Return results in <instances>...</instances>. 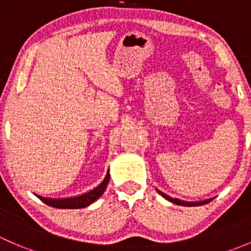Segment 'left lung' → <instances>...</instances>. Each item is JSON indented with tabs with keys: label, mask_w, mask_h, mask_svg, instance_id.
<instances>
[{
	"label": "left lung",
	"mask_w": 251,
	"mask_h": 251,
	"mask_svg": "<svg viewBox=\"0 0 251 251\" xmlns=\"http://www.w3.org/2000/svg\"><path fill=\"white\" fill-rule=\"evenodd\" d=\"M159 194H161V196H163L164 198L168 199V201H171V203L177 204V205H182V206H199V205L207 204V203H209V201H212V199H206V201H197V203H189V201H179V199H176V198H171V197H169V196H166V194H164L163 192H159Z\"/></svg>",
	"instance_id": "left-lung-1"
}]
</instances>
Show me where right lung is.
Here are the masks:
<instances>
[{"mask_svg":"<svg viewBox=\"0 0 251 251\" xmlns=\"http://www.w3.org/2000/svg\"><path fill=\"white\" fill-rule=\"evenodd\" d=\"M110 175L109 171L107 173V176L103 179L102 183L98 187H96L92 191L87 192V193L82 194V196L74 197V198H67V199H48L39 197L40 201H44L45 204L50 205L53 207H59V209H81V207L88 206L91 203L97 201L103 193H104L105 188H107L108 183H109Z\"/></svg>","mask_w":251,"mask_h":251,"instance_id":"right-lung-1","label":"right lung"}]
</instances>
